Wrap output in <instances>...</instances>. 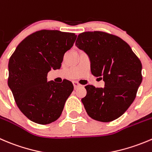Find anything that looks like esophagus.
<instances>
[{"label":"esophagus","mask_w":152,"mask_h":152,"mask_svg":"<svg viewBox=\"0 0 152 152\" xmlns=\"http://www.w3.org/2000/svg\"><path fill=\"white\" fill-rule=\"evenodd\" d=\"M73 86H74V88H75V89H76V88H79V87H80V86H81L80 84H79V82H73Z\"/></svg>","instance_id":"1"}]
</instances>
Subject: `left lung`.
I'll list each match as a JSON object with an SVG mask.
<instances>
[{
	"mask_svg": "<svg viewBox=\"0 0 152 152\" xmlns=\"http://www.w3.org/2000/svg\"><path fill=\"white\" fill-rule=\"evenodd\" d=\"M76 46L89 56L92 74L104 82V88L85 86L82 102L87 113L103 123L119 118L132 104L142 82L140 60L120 37L101 31L79 34Z\"/></svg>",
	"mask_w": 152,
	"mask_h": 152,
	"instance_id": "obj_1",
	"label": "left lung"
}]
</instances>
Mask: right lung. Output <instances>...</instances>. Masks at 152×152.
I'll use <instances>...</instances> for the list:
<instances>
[{
    "label": "right lung",
    "mask_w": 152,
    "mask_h": 152,
    "mask_svg": "<svg viewBox=\"0 0 152 152\" xmlns=\"http://www.w3.org/2000/svg\"><path fill=\"white\" fill-rule=\"evenodd\" d=\"M71 32L42 29L26 37L9 61L8 85L17 106L31 121L47 125L59 118L73 91L71 82H48L51 69H60L64 53L73 47Z\"/></svg>",
    "instance_id": "add662e5"
}]
</instances>
